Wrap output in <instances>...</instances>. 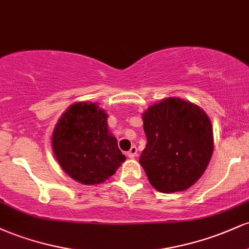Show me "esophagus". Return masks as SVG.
I'll use <instances>...</instances> for the list:
<instances>
[{"instance_id":"esophagus-1","label":"esophagus","mask_w":249,"mask_h":249,"mask_svg":"<svg viewBox=\"0 0 249 249\" xmlns=\"http://www.w3.org/2000/svg\"><path fill=\"white\" fill-rule=\"evenodd\" d=\"M136 156H137V147L136 146H132V147L130 148V151H128V152H127V157H128V158L132 159Z\"/></svg>"}]
</instances>
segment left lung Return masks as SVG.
<instances>
[{
	"label": "left lung",
	"instance_id": "left-lung-1",
	"mask_svg": "<svg viewBox=\"0 0 249 249\" xmlns=\"http://www.w3.org/2000/svg\"><path fill=\"white\" fill-rule=\"evenodd\" d=\"M147 144L139 162L157 191L190 188L213 153V130L202 108L181 98H165L142 113Z\"/></svg>",
	"mask_w": 249,
	"mask_h": 249
}]
</instances>
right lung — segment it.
<instances>
[{
  "mask_svg": "<svg viewBox=\"0 0 249 249\" xmlns=\"http://www.w3.org/2000/svg\"><path fill=\"white\" fill-rule=\"evenodd\" d=\"M107 127V113L95 103H76L58 119L51 138L53 150L73 180L97 185L113 176L125 160Z\"/></svg>",
  "mask_w": 249,
  "mask_h": 249,
  "instance_id": "right-lung-1",
  "label": "right lung"
}]
</instances>
